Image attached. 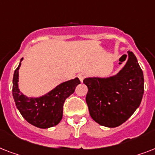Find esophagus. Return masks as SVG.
<instances>
[{
    "label": "esophagus",
    "mask_w": 155,
    "mask_h": 155,
    "mask_svg": "<svg viewBox=\"0 0 155 155\" xmlns=\"http://www.w3.org/2000/svg\"><path fill=\"white\" fill-rule=\"evenodd\" d=\"M77 76H78V78L80 79V81L82 82V81H83V80H84V79L85 76H86V75H85V74H84V72H80V73H79V74H78V75H77Z\"/></svg>",
    "instance_id": "1"
}]
</instances>
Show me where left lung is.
Returning <instances> with one entry per match:
<instances>
[{
  "label": "left lung",
  "mask_w": 155,
  "mask_h": 155,
  "mask_svg": "<svg viewBox=\"0 0 155 155\" xmlns=\"http://www.w3.org/2000/svg\"><path fill=\"white\" fill-rule=\"evenodd\" d=\"M128 53L125 66L108 77H87L86 102L91 117L99 125L115 128L139 107L144 93V76L134 54Z\"/></svg>",
  "instance_id": "obj_1"
}]
</instances>
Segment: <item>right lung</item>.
<instances>
[{
    "mask_svg": "<svg viewBox=\"0 0 155 155\" xmlns=\"http://www.w3.org/2000/svg\"><path fill=\"white\" fill-rule=\"evenodd\" d=\"M23 58L13 74V97L15 104L25 120L40 129L55 126L63 118V106L65 100L75 92L80 81L78 78L61 83L47 94L39 97H28L18 87L19 74Z\"/></svg>",
    "mask_w": 155,
    "mask_h": 155,
    "instance_id": "add662e5",
    "label": "right lung"
}]
</instances>
